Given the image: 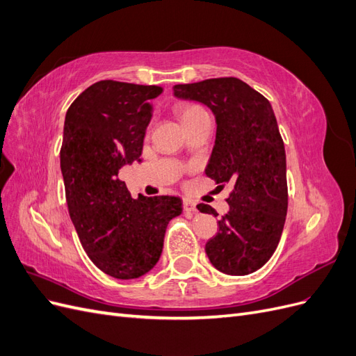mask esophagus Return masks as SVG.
Here are the masks:
<instances>
[{
    "instance_id": "esophagus-1",
    "label": "esophagus",
    "mask_w": 356,
    "mask_h": 356,
    "mask_svg": "<svg viewBox=\"0 0 356 356\" xmlns=\"http://www.w3.org/2000/svg\"><path fill=\"white\" fill-rule=\"evenodd\" d=\"M184 211L187 212H195L196 211V203L190 200V199H186L184 200Z\"/></svg>"
}]
</instances>
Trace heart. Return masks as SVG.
<instances>
[{"instance_id": "obj_1", "label": "heart", "mask_w": 356, "mask_h": 356, "mask_svg": "<svg viewBox=\"0 0 356 356\" xmlns=\"http://www.w3.org/2000/svg\"><path fill=\"white\" fill-rule=\"evenodd\" d=\"M204 113L207 111H204L200 105H196V104H182L178 106V115L184 126Z\"/></svg>"}]
</instances>
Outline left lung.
Masks as SVG:
<instances>
[{"mask_svg": "<svg viewBox=\"0 0 356 356\" xmlns=\"http://www.w3.org/2000/svg\"><path fill=\"white\" fill-rule=\"evenodd\" d=\"M174 96L200 102L213 113L217 135L204 174L220 187H233L230 209L204 251L217 270L250 275L270 260L288 209L285 147L272 105L234 77L177 84ZM197 209L217 215L209 204Z\"/></svg>", "mask_w": 356, "mask_h": 356, "instance_id": "left-lung-1", "label": "left lung"}]
</instances>
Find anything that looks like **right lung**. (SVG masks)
<instances>
[{
    "label": "right lung",
    "mask_w": 356,
    "mask_h": 356,
    "mask_svg": "<svg viewBox=\"0 0 356 356\" xmlns=\"http://www.w3.org/2000/svg\"><path fill=\"white\" fill-rule=\"evenodd\" d=\"M159 86L114 80L92 84L65 115L60 170L71 221L93 264L135 279L159 261L166 227L182 212L175 196L132 199L118 170L141 161Z\"/></svg>",
    "instance_id": "obj_1"
}]
</instances>
